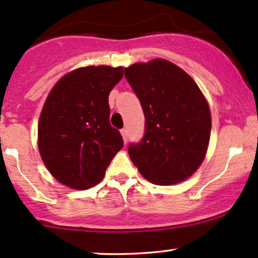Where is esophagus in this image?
<instances>
[{
	"label": "esophagus",
	"mask_w": 258,
	"mask_h": 258,
	"mask_svg": "<svg viewBox=\"0 0 258 258\" xmlns=\"http://www.w3.org/2000/svg\"><path fill=\"white\" fill-rule=\"evenodd\" d=\"M120 133H121L123 142H125V144H126V142H127V137H128V133H127V130H126V128H122L121 131H120Z\"/></svg>",
	"instance_id": "34e87169"
}]
</instances>
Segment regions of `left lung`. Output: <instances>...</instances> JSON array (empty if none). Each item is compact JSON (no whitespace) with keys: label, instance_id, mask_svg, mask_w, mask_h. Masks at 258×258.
<instances>
[{"label":"left lung","instance_id":"8db88e82","mask_svg":"<svg viewBox=\"0 0 258 258\" xmlns=\"http://www.w3.org/2000/svg\"><path fill=\"white\" fill-rule=\"evenodd\" d=\"M125 76L142 103L145 136L128 148L140 174L157 185L190 177L206 157L212 118L197 82L163 58L125 68Z\"/></svg>","mask_w":258,"mask_h":258}]
</instances>
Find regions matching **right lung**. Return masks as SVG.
<instances>
[{"mask_svg":"<svg viewBox=\"0 0 258 258\" xmlns=\"http://www.w3.org/2000/svg\"><path fill=\"white\" fill-rule=\"evenodd\" d=\"M123 68L89 65L58 80L38 122V149L45 167L67 187L84 190L99 184L122 148L109 123L108 95Z\"/></svg>","mask_w":258,"mask_h":258,"instance_id":"add662e5","label":"right lung"}]
</instances>
